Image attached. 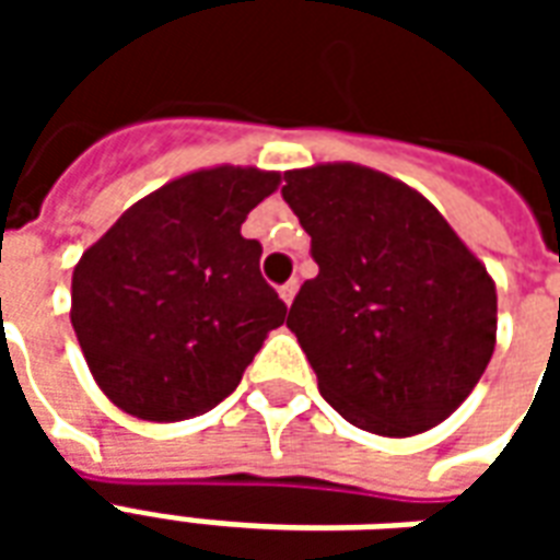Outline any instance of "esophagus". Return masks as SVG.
Wrapping results in <instances>:
<instances>
[{
    "instance_id": "34e87169",
    "label": "esophagus",
    "mask_w": 560,
    "mask_h": 560,
    "mask_svg": "<svg viewBox=\"0 0 560 560\" xmlns=\"http://www.w3.org/2000/svg\"><path fill=\"white\" fill-rule=\"evenodd\" d=\"M296 288H300L296 281H288V284H281L279 296H281V300H284V305L293 303V296H296Z\"/></svg>"
}]
</instances>
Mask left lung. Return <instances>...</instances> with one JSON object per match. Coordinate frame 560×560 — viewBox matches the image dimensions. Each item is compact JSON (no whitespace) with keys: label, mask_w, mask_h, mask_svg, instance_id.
<instances>
[{"label":"left lung","mask_w":560,"mask_h":560,"mask_svg":"<svg viewBox=\"0 0 560 560\" xmlns=\"http://www.w3.org/2000/svg\"><path fill=\"white\" fill-rule=\"evenodd\" d=\"M284 183L317 264L288 327L320 396L365 432H429L492 360V276L420 191L387 173L329 161Z\"/></svg>","instance_id":"1"}]
</instances>
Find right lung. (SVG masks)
<instances>
[{
  "label": "right lung",
  "instance_id": "obj_1",
  "mask_svg": "<svg viewBox=\"0 0 560 560\" xmlns=\"http://www.w3.org/2000/svg\"><path fill=\"white\" fill-rule=\"evenodd\" d=\"M281 173L203 167L128 207L71 276V327L95 384L152 422L207 413L243 381L288 305L260 276L245 215Z\"/></svg>",
  "mask_w": 560,
  "mask_h": 560
}]
</instances>
